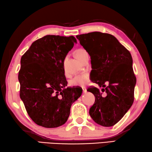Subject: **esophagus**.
<instances>
[{"label": "esophagus", "instance_id": "esophagus-1", "mask_svg": "<svg viewBox=\"0 0 152 152\" xmlns=\"http://www.w3.org/2000/svg\"><path fill=\"white\" fill-rule=\"evenodd\" d=\"M82 89H83V94H86L87 92V89L85 87H83V88H82Z\"/></svg>", "mask_w": 152, "mask_h": 152}]
</instances>
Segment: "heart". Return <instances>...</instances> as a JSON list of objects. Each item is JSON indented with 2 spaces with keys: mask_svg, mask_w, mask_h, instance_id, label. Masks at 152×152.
Here are the masks:
<instances>
[{
  "mask_svg": "<svg viewBox=\"0 0 152 152\" xmlns=\"http://www.w3.org/2000/svg\"><path fill=\"white\" fill-rule=\"evenodd\" d=\"M86 53V51L85 50L79 48L77 49V50L75 52V56L77 58H78L79 61H81L82 58H83V56L84 54ZM89 79V75L88 73H83L81 75H78L75 77L71 79L70 81V84L73 86H76V87H83L85 86L87 83H88Z\"/></svg>",
  "mask_w": 152,
  "mask_h": 152,
  "instance_id": "heart-1",
  "label": "heart"
}]
</instances>
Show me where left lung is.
<instances>
[{
	"label": "left lung",
	"mask_w": 152,
	"mask_h": 152,
	"mask_svg": "<svg viewBox=\"0 0 152 152\" xmlns=\"http://www.w3.org/2000/svg\"><path fill=\"white\" fill-rule=\"evenodd\" d=\"M76 38L90 56L91 81L102 88L88 89L95 96L89 115L99 125L113 126L127 113L134 101L136 77L132 56L111 34L95 31Z\"/></svg>",
	"instance_id": "8db88e82"
}]
</instances>
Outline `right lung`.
<instances>
[{
	"instance_id": "1",
	"label": "right lung",
	"mask_w": 152,
	"mask_h": 152,
	"mask_svg": "<svg viewBox=\"0 0 152 152\" xmlns=\"http://www.w3.org/2000/svg\"><path fill=\"white\" fill-rule=\"evenodd\" d=\"M77 39L48 35L32 43L21 58L20 98L35 123L55 128L66 122L82 90L67 88L64 61Z\"/></svg>"
}]
</instances>
